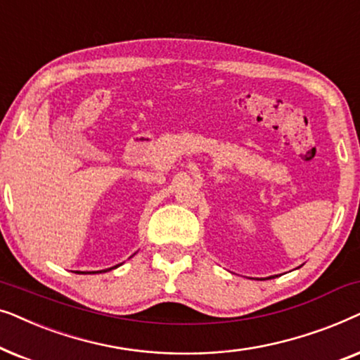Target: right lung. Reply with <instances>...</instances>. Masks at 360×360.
I'll use <instances>...</instances> for the list:
<instances>
[{"label": "right lung", "instance_id": "right-lung-1", "mask_svg": "<svg viewBox=\"0 0 360 360\" xmlns=\"http://www.w3.org/2000/svg\"><path fill=\"white\" fill-rule=\"evenodd\" d=\"M108 270H110V269H108ZM88 274H96V272H88Z\"/></svg>", "mask_w": 360, "mask_h": 360}]
</instances>
